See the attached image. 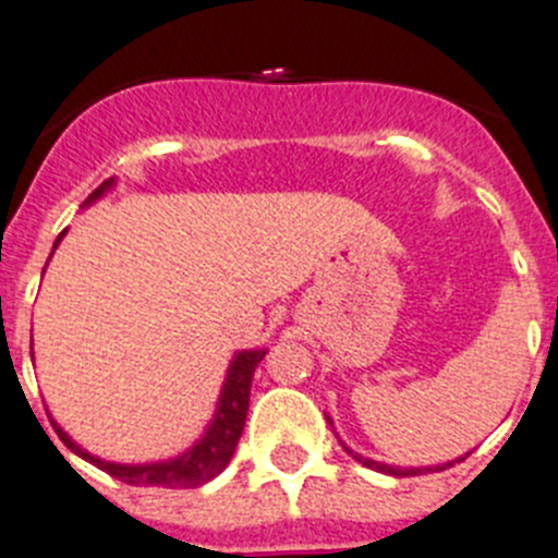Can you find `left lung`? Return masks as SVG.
Here are the masks:
<instances>
[{"label": "left lung", "mask_w": 558, "mask_h": 558, "mask_svg": "<svg viewBox=\"0 0 558 558\" xmlns=\"http://www.w3.org/2000/svg\"><path fill=\"white\" fill-rule=\"evenodd\" d=\"M355 460H361V457H355ZM460 460H465V457H460ZM457 460V463H460ZM361 463L366 465V469H375V471H384V474H392V477H412V474H421V471H442L449 469V465L454 463H446V465H435V469H395V465H384V463H375V460H361Z\"/></svg>", "instance_id": "left-lung-1"}]
</instances>
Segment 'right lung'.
I'll return each mask as SVG.
<instances>
[{
  "label": "right lung",
  "mask_w": 558,
  "mask_h": 558,
  "mask_svg": "<svg viewBox=\"0 0 558 558\" xmlns=\"http://www.w3.org/2000/svg\"><path fill=\"white\" fill-rule=\"evenodd\" d=\"M109 185H101L95 189L93 197H101V192ZM61 240V236H59ZM56 240V245H59ZM265 359V350H251L240 352L236 359L231 361V369H228L226 387H222L220 403H217V415H214V423L208 426L206 437L199 442H194L192 449L185 454L174 457V460H166V463H146V465H118V463H104L98 457L87 454L84 449H78L70 437L61 432L56 423V435L64 442L66 449L81 454L84 460L95 463L101 471H107L109 477L121 480L126 485H157V488H197V485L208 483L231 463L233 449L240 442L242 428H245V415H247V401H251V378H254L256 364Z\"/></svg>",
  "instance_id": "add662e5"
}]
</instances>
